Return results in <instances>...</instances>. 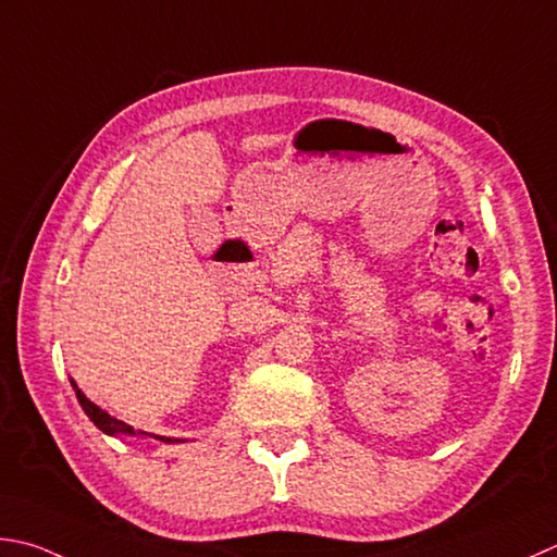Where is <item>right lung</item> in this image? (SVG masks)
<instances>
[{
    "mask_svg": "<svg viewBox=\"0 0 557 557\" xmlns=\"http://www.w3.org/2000/svg\"><path fill=\"white\" fill-rule=\"evenodd\" d=\"M70 383H72V387H75V395H77L82 409H84V412H87V417L101 429L103 434H109V436H123V434L125 436H150V438H157V442H164V444H184L186 442V438H172V436H157V434H148V432H135L131 424L121 422V419L111 417L107 409H101L99 405H94L89 397L79 391L75 381H70Z\"/></svg>",
    "mask_w": 557,
    "mask_h": 557,
    "instance_id": "add662e5",
    "label": "right lung"
}]
</instances>
